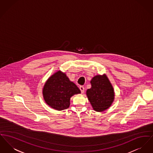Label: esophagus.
Wrapping results in <instances>:
<instances>
[{"label":"esophagus","mask_w":153,"mask_h":153,"mask_svg":"<svg viewBox=\"0 0 153 153\" xmlns=\"http://www.w3.org/2000/svg\"><path fill=\"white\" fill-rule=\"evenodd\" d=\"M80 90L81 91V94H83V93H84V90H85V88H84V87H82V86H80Z\"/></svg>","instance_id":"1"}]
</instances>
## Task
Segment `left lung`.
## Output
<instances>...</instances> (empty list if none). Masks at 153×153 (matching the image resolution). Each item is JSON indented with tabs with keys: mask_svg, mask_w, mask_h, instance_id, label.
<instances>
[{
	"mask_svg": "<svg viewBox=\"0 0 153 153\" xmlns=\"http://www.w3.org/2000/svg\"><path fill=\"white\" fill-rule=\"evenodd\" d=\"M91 88L86 94L92 108L101 112L110 108L114 99L113 87L106 74L97 75L91 81Z\"/></svg>",
	"mask_w": 153,
	"mask_h": 153,
	"instance_id": "obj_1",
	"label": "left lung"
}]
</instances>
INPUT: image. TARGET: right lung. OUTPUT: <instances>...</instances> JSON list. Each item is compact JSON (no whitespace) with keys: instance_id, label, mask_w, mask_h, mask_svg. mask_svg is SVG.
Listing matches in <instances>:
<instances>
[{"instance_id":"obj_1","label":"right lung","mask_w":153,"mask_h":153,"mask_svg":"<svg viewBox=\"0 0 153 153\" xmlns=\"http://www.w3.org/2000/svg\"><path fill=\"white\" fill-rule=\"evenodd\" d=\"M80 93L77 86L70 81L65 73L60 71L48 78L43 89L45 103L51 108L59 111L69 108L71 98Z\"/></svg>"}]
</instances>
